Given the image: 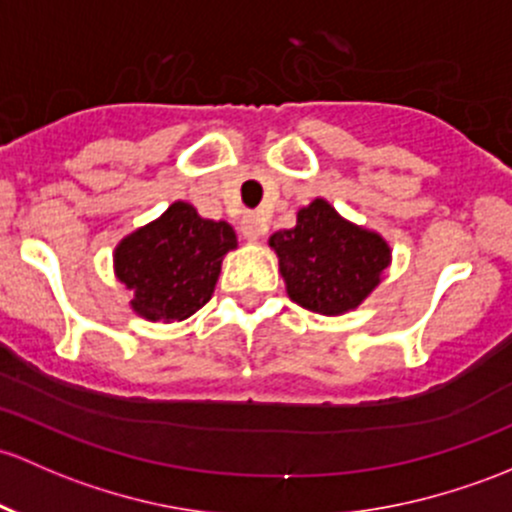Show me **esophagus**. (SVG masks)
<instances>
[{"label": "esophagus", "instance_id": "obj_1", "mask_svg": "<svg viewBox=\"0 0 512 512\" xmlns=\"http://www.w3.org/2000/svg\"><path fill=\"white\" fill-rule=\"evenodd\" d=\"M240 233H242V238H245V240L255 242L267 233V225L262 223L257 215H245V218L240 220Z\"/></svg>", "mask_w": 512, "mask_h": 512}]
</instances>
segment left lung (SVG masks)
Listing matches in <instances>:
<instances>
[{
	"instance_id": "obj_1",
	"label": "left lung",
	"mask_w": 512,
	"mask_h": 512,
	"mask_svg": "<svg viewBox=\"0 0 512 512\" xmlns=\"http://www.w3.org/2000/svg\"><path fill=\"white\" fill-rule=\"evenodd\" d=\"M287 292L316 314H346L380 282L390 247L380 235L348 223L326 201L301 208L297 228L270 238Z\"/></svg>"
}]
</instances>
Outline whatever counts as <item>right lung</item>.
<instances>
[{
  "label": "right lung",
  "mask_w": 512,
  "mask_h": 512,
  "mask_svg": "<svg viewBox=\"0 0 512 512\" xmlns=\"http://www.w3.org/2000/svg\"><path fill=\"white\" fill-rule=\"evenodd\" d=\"M238 245L228 223L203 220L188 203H174L159 220L115 250L120 282L132 289V309L149 321H181L211 299L220 262Z\"/></svg>",
  "instance_id": "1"
}]
</instances>
